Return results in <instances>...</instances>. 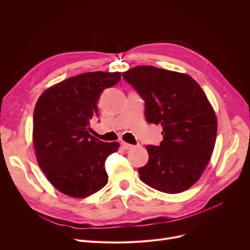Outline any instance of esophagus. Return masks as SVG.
<instances>
[{
  "label": "esophagus",
  "instance_id": "esophagus-1",
  "mask_svg": "<svg viewBox=\"0 0 250 250\" xmlns=\"http://www.w3.org/2000/svg\"><path fill=\"white\" fill-rule=\"evenodd\" d=\"M121 146H122V148L123 149H125V150H129V149H133V145H130V144H127V143H125V142H122L121 143Z\"/></svg>",
  "mask_w": 250,
  "mask_h": 250
}]
</instances>
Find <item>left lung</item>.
<instances>
[{"label": "left lung", "instance_id": "obj_1", "mask_svg": "<svg viewBox=\"0 0 250 250\" xmlns=\"http://www.w3.org/2000/svg\"><path fill=\"white\" fill-rule=\"evenodd\" d=\"M123 77L145 100L146 121L163 127L160 146L146 147L141 180L166 193L188 189L205 171L217 137V116L204 90L188 74L152 65H137Z\"/></svg>", "mask_w": 250, "mask_h": 250}]
</instances>
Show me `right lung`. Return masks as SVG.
Masks as SVG:
<instances>
[{"mask_svg": "<svg viewBox=\"0 0 250 250\" xmlns=\"http://www.w3.org/2000/svg\"><path fill=\"white\" fill-rule=\"evenodd\" d=\"M121 72H89L50 86L39 96L33 112L32 141L36 160L52 187L83 199L106 186L104 163L120 148L91 136L90 120L105 88L121 80Z\"/></svg>", "mask_w": 250, "mask_h": 250, "instance_id": "1", "label": "right lung"}]
</instances>
